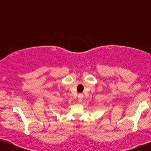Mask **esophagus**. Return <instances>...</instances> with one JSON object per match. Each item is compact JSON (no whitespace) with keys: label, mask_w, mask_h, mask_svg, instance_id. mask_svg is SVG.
Returning <instances> with one entry per match:
<instances>
[{"label":"esophagus","mask_w":151,"mask_h":151,"mask_svg":"<svg viewBox=\"0 0 151 151\" xmlns=\"http://www.w3.org/2000/svg\"><path fill=\"white\" fill-rule=\"evenodd\" d=\"M83 95L82 93H79L78 96V102H82L83 101Z\"/></svg>","instance_id":"1"}]
</instances>
